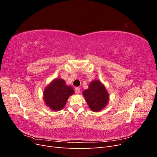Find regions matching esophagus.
<instances>
[{
  "instance_id": "1",
  "label": "esophagus",
  "mask_w": 157,
  "mask_h": 157,
  "mask_svg": "<svg viewBox=\"0 0 157 157\" xmlns=\"http://www.w3.org/2000/svg\"><path fill=\"white\" fill-rule=\"evenodd\" d=\"M80 91V88L79 87H76L75 88V92L77 94H78Z\"/></svg>"
}]
</instances>
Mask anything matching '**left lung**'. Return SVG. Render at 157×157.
<instances>
[{"instance_id": "1", "label": "left lung", "mask_w": 157, "mask_h": 157, "mask_svg": "<svg viewBox=\"0 0 157 157\" xmlns=\"http://www.w3.org/2000/svg\"><path fill=\"white\" fill-rule=\"evenodd\" d=\"M82 94L90 109L94 112L103 109L109 101V96L105 87L98 80L90 82L88 89L85 90Z\"/></svg>"}]
</instances>
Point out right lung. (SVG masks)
<instances>
[{
	"label": "right lung",
	"mask_w": 157,
	"mask_h": 157,
	"mask_svg": "<svg viewBox=\"0 0 157 157\" xmlns=\"http://www.w3.org/2000/svg\"><path fill=\"white\" fill-rule=\"evenodd\" d=\"M73 93V88L67 86L63 80L56 78L45 88L44 99L51 109L59 111L64 107L69 97Z\"/></svg>",
	"instance_id": "right-lung-1"
}]
</instances>
